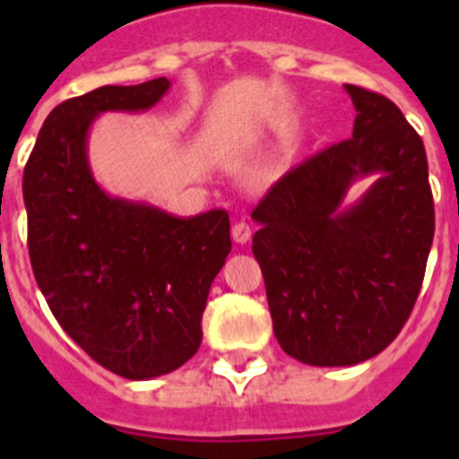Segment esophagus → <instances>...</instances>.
<instances>
[{"instance_id":"obj_1","label":"esophagus","mask_w":459,"mask_h":459,"mask_svg":"<svg viewBox=\"0 0 459 459\" xmlns=\"http://www.w3.org/2000/svg\"><path fill=\"white\" fill-rule=\"evenodd\" d=\"M250 237H253V230H250V225L246 221H238V222H234V227H232V238L237 243H248L250 241Z\"/></svg>"}]
</instances>
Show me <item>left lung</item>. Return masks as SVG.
<instances>
[{
  "mask_svg": "<svg viewBox=\"0 0 459 459\" xmlns=\"http://www.w3.org/2000/svg\"><path fill=\"white\" fill-rule=\"evenodd\" d=\"M344 91L356 108L351 140L290 169L253 211L275 340L317 368L356 366L395 340L435 237L423 140L388 99ZM368 176L371 188L344 205Z\"/></svg>",
  "mask_w": 459,
  "mask_h": 459,
  "instance_id": "1",
  "label": "left lung"
}]
</instances>
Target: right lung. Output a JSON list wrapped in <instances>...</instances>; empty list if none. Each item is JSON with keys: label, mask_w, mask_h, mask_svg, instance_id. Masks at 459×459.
<instances>
[{"label": "right lung", "mask_w": 459, "mask_h": 459, "mask_svg": "<svg viewBox=\"0 0 459 459\" xmlns=\"http://www.w3.org/2000/svg\"><path fill=\"white\" fill-rule=\"evenodd\" d=\"M172 82L108 84L56 105L27 168L30 259L52 315L96 363L126 379L181 368L202 342L211 282L232 250L230 216H172L115 197L89 165V131L105 112H147Z\"/></svg>", "instance_id": "obj_1"}]
</instances>
